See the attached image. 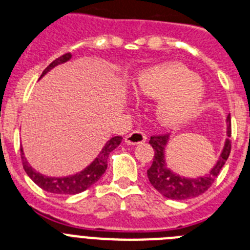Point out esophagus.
Listing matches in <instances>:
<instances>
[{"instance_id":"obj_1","label":"esophagus","mask_w":250,"mask_h":250,"mask_svg":"<svg viewBox=\"0 0 250 250\" xmlns=\"http://www.w3.org/2000/svg\"><path fill=\"white\" fill-rule=\"evenodd\" d=\"M146 141V135L141 131H133L125 137V143L127 145H139Z\"/></svg>"}]
</instances>
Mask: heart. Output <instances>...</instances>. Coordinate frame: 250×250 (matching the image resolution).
I'll use <instances>...</instances> for the list:
<instances>
[{
  "instance_id": "obj_1",
  "label": "heart",
  "mask_w": 250,
  "mask_h": 250,
  "mask_svg": "<svg viewBox=\"0 0 250 250\" xmlns=\"http://www.w3.org/2000/svg\"><path fill=\"white\" fill-rule=\"evenodd\" d=\"M135 87L149 96L166 95L159 106V118L166 125H178L191 117L206 95L203 83L182 65L146 69L136 77Z\"/></svg>"
}]
</instances>
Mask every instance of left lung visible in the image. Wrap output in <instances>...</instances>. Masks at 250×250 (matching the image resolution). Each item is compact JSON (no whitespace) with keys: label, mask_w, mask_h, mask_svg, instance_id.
<instances>
[{"label":"left lung","mask_w":250,"mask_h":250,"mask_svg":"<svg viewBox=\"0 0 250 250\" xmlns=\"http://www.w3.org/2000/svg\"><path fill=\"white\" fill-rule=\"evenodd\" d=\"M227 139L225 140L224 149L221 151L220 157L216 164L210 168V171L204 176L199 177H185L176 173L168 167L166 160V149L169 143V135L151 136L149 144L154 149V159L151 167L147 169V178L150 184L158 192L168 199L173 200H185L195 196L202 195L212 186L217 176L220 174L221 169L226 163L227 158L231 151V118L227 117Z\"/></svg>","instance_id":"8db88e82"}]
</instances>
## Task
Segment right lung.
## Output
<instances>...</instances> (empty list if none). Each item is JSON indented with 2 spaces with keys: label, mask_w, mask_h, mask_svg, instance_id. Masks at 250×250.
Here are the masks:
<instances>
[{
  "label": "right lung",
  "mask_w": 250,
  "mask_h": 250,
  "mask_svg": "<svg viewBox=\"0 0 250 250\" xmlns=\"http://www.w3.org/2000/svg\"><path fill=\"white\" fill-rule=\"evenodd\" d=\"M70 59H72V54L69 52V54L62 55V56L58 58L56 60H54L47 68L44 69L43 73L41 74V78L46 76L55 66L64 64V62H69ZM122 139H123L122 136H114L110 140H107L104 147L99 153V155L84 169H82L78 173L70 174V176H62V177H50V176H46V174H42L41 172L36 171L28 163V160H26L25 155H24L23 149H20L21 150V160H23L24 171L29 176L30 180L37 186H40L42 190H44V191L52 192V194H65V195L79 194V192L84 191L88 188H91L93 184H96L100 180L101 176L106 171L109 154L117 146H119V144L122 143Z\"/></svg>",
  "instance_id": "right-lung-1"
}]
</instances>
